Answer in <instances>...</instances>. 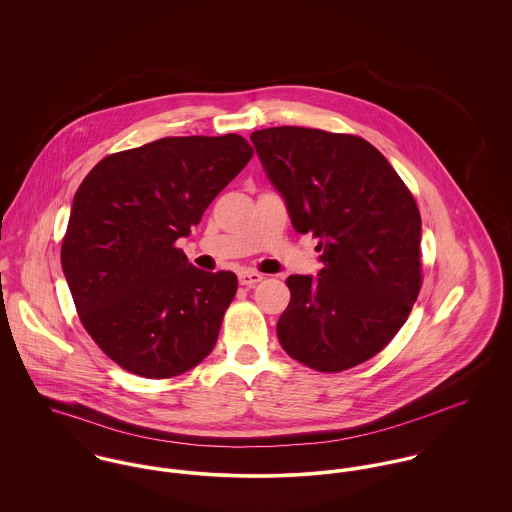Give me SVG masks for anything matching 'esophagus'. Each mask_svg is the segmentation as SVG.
Listing matches in <instances>:
<instances>
[{
    "label": "esophagus",
    "instance_id": "34e87169",
    "mask_svg": "<svg viewBox=\"0 0 512 512\" xmlns=\"http://www.w3.org/2000/svg\"><path fill=\"white\" fill-rule=\"evenodd\" d=\"M262 280H264V276L258 274V272H252V270H244V272L238 274V282H240L242 286H246V288H252V286L260 284Z\"/></svg>",
    "mask_w": 512,
    "mask_h": 512
}]
</instances>
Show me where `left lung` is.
Returning <instances> with one entry per match:
<instances>
[{
    "label": "left lung",
    "mask_w": 512,
    "mask_h": 512,
    "mask_svg": "<svg viewBox=\"0 0 512 512\" xmlns=\"http://www.w3.org/2000/svg\"><path fill=\"white\" fill-rule=\"evenodd\" d=\"M293 228L319 238L317 278L290 276L278 321L284 351L339 372L380 353L422 288L416 201L386 157L359 136L280 126L250 136Z\"/></svg>",
    "instance_id": "1"
}]
</instances>
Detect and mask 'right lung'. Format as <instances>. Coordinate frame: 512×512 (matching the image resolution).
<instances>
[{
    "instance_id": "obj_1",
    "label": "right lung",
    "mask_w": 512,
    "mask_h": 512,
    "mask_svg": "<svg viewBox=\"0 0 512 512\" xmlns=\"http://www.w3.org/2000/svg\"><path fill=\"white\" fill-rule=\"evenodd\" d=\"M252 153L238 134L161 138L104 157L80 183L61 264L84 329L116 365L169 378L215 349L238 280L195 268L175 242Z\"/></svg>"
}]
</instances>
